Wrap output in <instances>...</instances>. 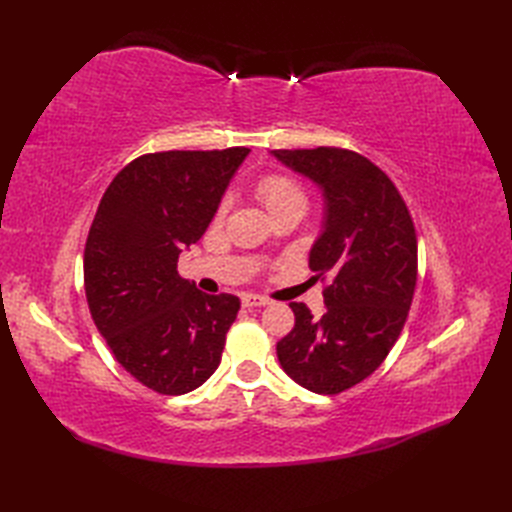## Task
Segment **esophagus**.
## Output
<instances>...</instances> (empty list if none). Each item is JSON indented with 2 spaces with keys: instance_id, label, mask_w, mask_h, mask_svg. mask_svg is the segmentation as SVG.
<instances>
[{
  "instance_id": "34e87169",
  "label": "esophagus",
  "mask_w": 512,
  "mask_h": 512,
  "mask_svg": "<svg viewBox=\"0 0 512 512\" xmlns=\"http://www.w3.org/2000/svg\"><path fill=\"white\" fill-rule=\"evenodd\" d=\"M271 301L267 297H260V294H243V305L245 307H265Z\"/></svg>"
}]
</instances>
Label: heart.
<instances>
[{"instance_id": "1", "label": "heart", "mask_w": 512, "mask_h": 512, "mask_svg": "<svg viewBox=\"0 0 512 512\" xmlns=\"http://www.w3.org/2000/svg\"><path fill=\"white\" fill-rule=\"evenodd\" d=\"M258 196L269 211L280 209V207H292V205L305 209L307 205V198H305V192L301 190V185L282 175L262 177L258 183Z\"/></svg>"}]
</instances>
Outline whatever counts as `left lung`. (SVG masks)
I'll return each instance as SVG.
<instances>
[{
    "mask_svg": "<svg viewBox=\"0 0 512 512\" xmlns=\"http://www.w3.org/2000/svg\"><path fill=\"white\" fill-rule=\"evenodd\" d=\"M271 156L322 194V230L309 269L331 275L324 314L290 303L294 329L277 359L303 389L337 395L380 367L404 329L416 286V235L404 198L348 149H275Z\"/></svg>",
    "mask_w": 512,
    "mask_h": 512,
    "instance_id": "1",
    "label": "left lung"
}]
</instances>
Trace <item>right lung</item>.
Segmentation results:
<instances>
[{
  "label": "right lung",
  "mask_w": 512,
  "mask_h": 512,
  "mask_svg": "<svg viewBox=\"0 0 512 512\" xmlns=\"http://www.w3.org/2000/svg\"><path fill=\"white\" fill-rule=\"evenodd\" d=\"M250 149L162 151L108 185L85 245L91 318L119 365L162 395L198 389L218 369L241 307L183 280L177 260L205 235Z\"/></svg>",
  "instance_id": "1"
}]
</instances>
